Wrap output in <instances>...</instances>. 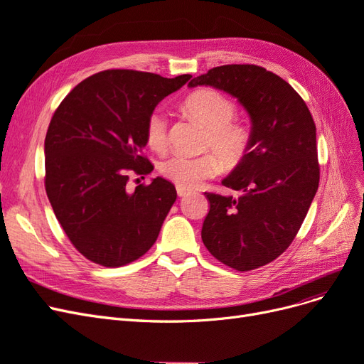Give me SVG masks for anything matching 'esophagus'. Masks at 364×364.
I'll use <instances>...</instances> for the list:
<instances>
[{
	"label": "esophagus",
	"mask_w": 364,
	"mask_h": 364,
	"mask_svg": "<svg viewBox=\"0 0 364 364\" xmlns=\"http://www.w3.org/2000/svg\"><path fill=\"white\" fill-rule=\"evenodd\" d=\"M176 191H178V196H179V197H185V196L190 194V190L182 188V186H178V188H176Z\"/></svg>",
	"instance_id": "34e87169"
}]
</instances>
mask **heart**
Listing matches in <instances>:
<instances>
[{
    "instance_id": "obj_1",
    "label": "heart",
    "mask_w": 364,
    "mask_h": 364,
    "mask_svg": "<svg viewBox=\"0 0 364 364\" xmlns=\"http://www.w3.org/2000/svg\"><path fill=\"white\" fill-rule=\"evenodd\" d=\"M183 112L196 123L206 129L203 149L214 153H202L197 156L173 153L161 161L159 171L165 179L182 188H196L205 179L217 174L222 168L232 170L245 161L250 150L252 132L243 121L235 119L237 106L225 94L215 90H199L190 94L182 103ZM147 144L153 150H162L167 142V117L155 111L147 118Z\"/></svg>"
}]
</instances>
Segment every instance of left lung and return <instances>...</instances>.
Returning a JSON list of instances; mask_svg holds the SVG:
<instances>
[{
  "instance_id": "obj_1",
  "label": "left lung",
  "mask_w": 364,
  "mask_h": 364,
  "mask_svg": "<svg viewBox=\"0 0 364 364\" xmlns=\"http://www.w3.org/2000/svg\"><path fill=\"white\" fill-rule=\"evenodd\" d=\"M235 97L250 118L245 161L222 181L237 197L205 193L202 240L226 266L258 269L290 246L318 186L316 126L305 102L279 75L257 65H223L188 83Z\"/></svg>"
}]
</instances>
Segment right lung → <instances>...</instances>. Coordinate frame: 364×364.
Instances as JSON below:
<instances>
[{"mask_svg":"<svg viewBox=\"0 0 364 364\" xmlns=\"http://www.w3.org/2000/svg\"><path fill=\"white\" fill-rule=\"evenodd\" d=\"M191 77L102 71L77 85L54 112L43 144L46 190L65 234L90 261L119 267L155 245L178 197L174 185L161 176L135 191L126 183L130 173L153 171L141 155L147 118Z\"/></svg>","mask_w":364,"mask_h":364,"instance_id":"right-lung-1","label":"right lung"}]
</instances>
